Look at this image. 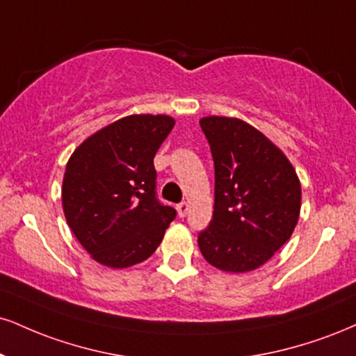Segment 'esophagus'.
<instances>
[{"mask_svg":"<svg viewBox=\"0 0 356 356\" xmlns=\"http://www.w3.org/2000/svg\"><path fill=\"white\" fill-rule=\"evenodd\" d=\"M187 212H189V204L182 202V204L177 205V213H179V217H186Z\"/></svg>","mask_w":356,"mask_h":356,"instance_id":"obj_1","label":"esophagus"}]
</instances>
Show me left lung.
<instances>
[{
  "label": "left lung",
  "instance_id": "1",
  "mask_svg": "<svg viewBox=\"0 0 356 356\" xmlns=\"http://www.w3.org/2000/svg\"><path fill=\"white\" fill-rule=\"evenodd\" d=\"M199 122L216 167V202L197 243L212 267L252 272L292 237L300 217V179L284 151L252 124L225 115Z\"/></svg>",
  "mask_w": 356,
  "mask_h": 356
}]
</instances>
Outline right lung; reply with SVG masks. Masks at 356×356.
I'll list each match as a JSON object with an SVG mask.
<instances>
[{
  "mask_svg": "<svg viewBox=\"0 0 356 356\" xmlns=\"http://www.w3.org/2000/svg\"><path fill=\"white\" fill-rule=\"evenodd\" d=\"M175 124L167 114H131L84 139L63 177L67 225L97 264L127 268L151 257L175 211L157 202L154 156Z\"/></svg>",
  "mask_w": 356,
  "mask_h": 356,
  "instance_id": "1",
  "label": "right lung"
}]
</instances>
